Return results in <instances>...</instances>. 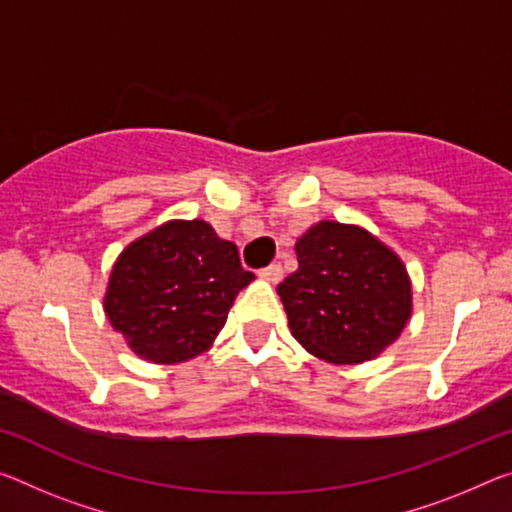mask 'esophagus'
Wrapping results in <instances>:
<instances>
[{
	"instance_id": "1",
	"label": "esophagus",
	"mask_w": 512,
	"mask_h": 512,
	"mask_svg": "<svg viewBox=\"0 0 512 512\" xmlns=\"http://www.w3.org/2000/svg\"><path fill=\"white\" fill-rule=\"evenodd\" d=\"M259 278L266 280V282H271V285H275V282L282 280V266L280 264L266 266V269L259 271Z\"/></svg>"
}]
</instances>
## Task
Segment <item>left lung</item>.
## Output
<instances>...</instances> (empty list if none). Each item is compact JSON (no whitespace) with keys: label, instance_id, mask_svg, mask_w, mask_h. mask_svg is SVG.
Instances as JSON below:
<instances>
[{"label":"left lung","instance_id":"1","mask_svg":"<svg viewBox=\"0 0 512 512\" xmlns=\"http://www.w3.org/2000/svg\"><path fill=\"white\" fill-rule=\"evenodd\" d=\"M298 269L278 285L289 330L314 358L362 364L401 337L412 316L403 259L367 227L319 221L296 239Z\"/></svg>","mask_w":512,"mask_h":512}]
</instances>
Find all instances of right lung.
Listing matches in <instances>:
<instances>
[{
  "label": "right lung",
  "instance_id": "obj_1",
  "mask_svg": "<svg viewBox=\"0 0 512 512\" xmlns=\"http://www.w3.org/2000/svg\"><path fill=\"white\" fill-rule=\"evenodd\" d=\"M253 280L237 246L207 221L173 218L118 255L102 305L134 355L180 364L212 348L234 298Z\"/></svg>",
  "mask_w": 512,
  "mask_h": 512
}]
</instances>
